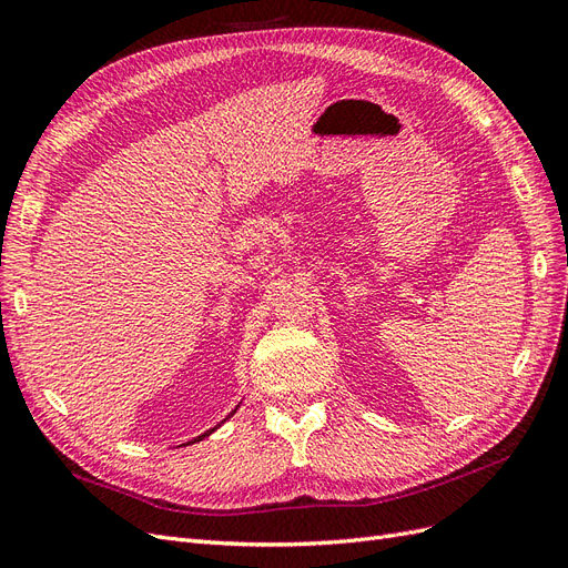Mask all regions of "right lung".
I'll list each match as a JSON object with an SVG mask.
<instances>
[{
    "label": "right lung",
    "instance_id": "right-lung-1",
    "mask_svg": "<svg viewBox=\"0 0 568 568\" xmlns=\"http://www.w3.org/2000/svg\"><path fill=\"white\" fill-rule=\"evenodd\" d=\"M234 412H236V409H232V415H234ZM232 415H230V417H232ZM230 417H227V419H230ZM220 424H222V422H220ZM220 424H217V426H220ZM217 426H215V428H217ZM215 428H209V432H205V434H201V436H196V438H192V440H189V443H184V445H192V443H199V440H203L205 436H211V434L215 432Z\"/></svg>",
    "mask_w": 568,
    "mask_h": 568
}]
</instances>
